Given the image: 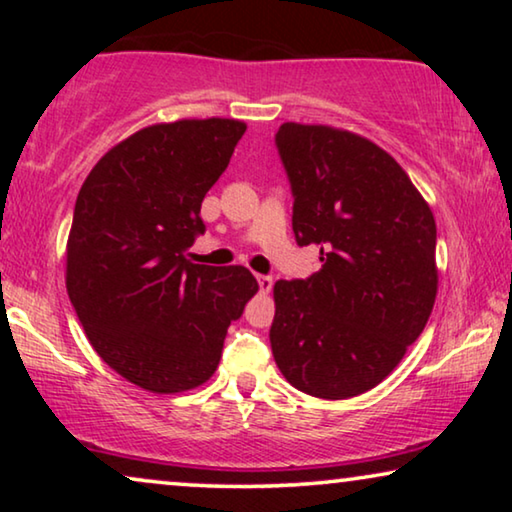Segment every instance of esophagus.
Instances as JSON below:
<instances>
[{"instance_id":"34e87169","label":"esophagus","mask_w":512,"mask_h":512,"mask_svg":"<svg viewBox=\"0 0 512 512\" xmlns=\"http://www.w3.org/2000/svg\"><path fill=\"white\" fill-rule=\"evenodd\" d=\"M256 279H258V286H261V291H265V293H268L272 289V284H275L270 275H256Z\"/></svg>"}]
</instances>
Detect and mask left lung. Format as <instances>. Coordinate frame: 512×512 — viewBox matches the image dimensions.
I'll return each instance as SVG.
<instances>
[{"label": "left lung", "instance_id": "1", "mask_svg": "<svg viewBox=\"0 0 512 512\" xmlns=\"http://www.w3.org/2000/svg\"><path fill=\"white\" fill-rule=\"evenodd\" d=\"M275 144L293 193V233L321 270L275 284L270 345L293 387L359 396L422 335L438 293L436 221L387 151L331 125L284 123Z\"/></svg>", "mask_w": 512, "mask_h": 512}]
</instances>
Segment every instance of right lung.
I'll return each instance as SVG.
<instances>
[{"mask_svg":"<svg viewBox=\"0 0 512 512\" xmlns=\"http://www.w3.org/2000/svg\"><path fill=\"white\" fill-rule=\"evenodd\" d=\"M244 130L235 118L149 125L104 153L76 198L69 300L102 361L153 394L205 384L258 291L242 265L188 261L202 200Z\"/></svg>","mask_w":512,"mask_h":512,"instance_id":"obj_1","label":"right lung"}]
</instances>
